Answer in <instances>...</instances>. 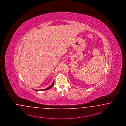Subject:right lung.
<instances>
[{
	"label": "right lung",
	"instance_id": "obj_1",
	"mask_svg": "<svg viewBox=\"0 0 126 126\" xmlns=\"http://www.w3.org/2000/svg\"><path fill=\"white\" fill-rule=\"evenodd\" d=\"M54 80H53V82L52 83V85H51L50 87H48L47 88H46V89H41V90H36V89H33L35 91H44V90H48V89H50L51 87H53V85H54Z\"/></svg>",
	"mask_w": 126,
	"mask_h": 126
}]
</instances>
